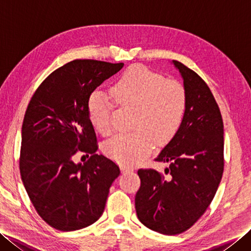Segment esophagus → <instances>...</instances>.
I'll use <instances>...</instances> for the list:
<instances>
[{"mask_svg":"<svg viewBox=\"0 0 251 251\" xmlns=\"http://www.w3.org/2000/svg\"><path fill=\"white\" fill-rule=\"evenodd\" d=\"M121 170H122L123 174H127V173L132 172V170H134V169H132L129 166H125V165H123V166H121Z\"/></svg>","mask_w":251,"mask_h":251,"instance_id":"obj_1","label":"esophagus"}]
</instances>
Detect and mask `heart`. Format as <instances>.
<instances>
[{"label": "heart", "instance_id": "heart-1", "mask_svg": "<svg viewBox=\"0 0 251 251\" xmlns=\"http://www.w3.org/2000/svg\"><path fill=\"white\" fill-rule=\"evenodd\" d=\"M111 95L122 106L135 108L130 134H120L104 145V153L114 161L134 165L145 158L156 141L164 145L173 139L182 124L186 110V92L175 79L141 66L122 74L111 88ZM88 115L99 134L113 131L112 104L101 90H94L87 102Z\"/></svg>", "mask_w": 251, "mask_h": 251}]
</instances>
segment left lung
<instances>
[{"mask_svg":"<svg viewBox=\"0 0 251 251\" xmlns=\"http://www.w3.org/2000/svg\"><path fill=\"white\" fill-rule=\"evenodd\" d=\"M183 78L186 110L177 134L155 158L170 163L164 177L141 168L135 199L138 219L166 235L194 225L214 200L225 168L223 121L214 95L199 74L174 60Z\"/></svg>","mask_w":251,"mask_h":251,"instance_id":"8db88e82","label":"left lung"}]
</instances>
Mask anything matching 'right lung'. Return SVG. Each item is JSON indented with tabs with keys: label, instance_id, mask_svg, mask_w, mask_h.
I'll use <instances>...</instances> for the list:
<instances>
[{
	"label": "right lung",
	"instance_id": "add662e5",
	"mask_svg": "<svg viewBox=\"0 0 251 251\" xmlns=\"http://www.w3.org/2000/svg\"><path fill=\"white\" fill-rule=\"evenodd\" d=\"M124 63L76 59L51 72L32 96L21 129L19 169L35 210L59 231L89 226L102 215L120 168L98 155L90 94ZM79 151L92 153L74 163Z\"/></svg>",
	"mask_w": 251,
	"mask_h": 251
}]
</instances>
